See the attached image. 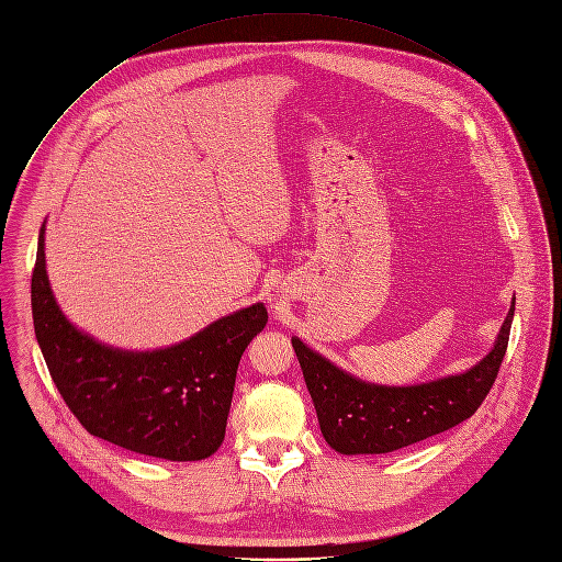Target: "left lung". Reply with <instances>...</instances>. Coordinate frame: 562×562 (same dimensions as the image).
Returning a JSON list of instances; mask_svg holds the SVG:
<instances>
[{"label":"left lung","mask_w":562,"mask_h":562,"mask_svg":"<svg viewBox=\"0 0 562 562\" xmlns=\"http://www.w3.org/2000/svg\"><path fill=\"white\" fill-rule=\"evenodd\" d=\"M516 297L493 349L464 374L419 385H376L351 376L291 338L321 432L340 454H381L439 435L475 415L495 383L512 334Z\"/></svg>","instance_id":"left-lung-1"}]
</instances>
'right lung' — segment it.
Listing matches in <instances>:
<instances>
[{"mask_svg": "<svg viewBox=\"0 0 562 562\" xmlns=\"http://www.w3.org/2000/svg\"><path fill=\"white\" fill-rule=\"evenodd\" d=\"M35 338L87 432L170 462L211 457L224 441L237 366L269 321L255 302L166 349L127 351L76 329L48 286L44 226L31 278Z\"/></svg>", "mask_w": 562, "mask_h": 562, "instance_id": "1", "label": "right lung"}]
</instances>
